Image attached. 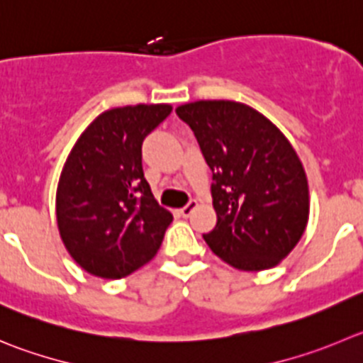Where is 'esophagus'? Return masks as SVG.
Wrapping results in <instances>:
<instances>
[{"mask_svg":"<svg viewBox=\"0 0 363 363\" xmlns=\"http://www.w3.org/2000/svg\"><path fill=\"white\" fill-rule=\"evenodd\" d=\"M196 208H198V201H194V199H192V201H189L187 205L184 206V208L179 210V213H182V216H184V217H189L192 212H194Z\"/></svg>","mask_w":363,"mask_h":363,"instance_id":"1","label":"esophagus"}]
</instances>
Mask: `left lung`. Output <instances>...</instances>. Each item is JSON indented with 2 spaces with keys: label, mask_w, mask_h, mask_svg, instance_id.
Listing matches in <instances>:
<instances>
[{
  "label": "left lung",
  "mask_w": 363,
  "mask_h": 363,
  "mask_svg": "<svg viewBox=\"0 0 363 363\" xmlns=\"http://www.w3.org/2000/svg\"><path fill=\"white\" fill-rule=\"evenodd\" d=\"M212 169L217 224L203 235L231 267L264 271L278 265L305 233L308 179L298 153L258 110L228 99L178 106Z\"/></svg>",
  "instance_id": "left-lung-1"
}]
</instances>
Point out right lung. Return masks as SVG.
<instances>
[{"instance_id":"right-lung-1","label":"right lung","mask_w":363,"mask_h":363,"mask_svg":"<svg viewBox=\"0 0 363 363\" xmlns=\"http://www.w3.org/2000/svg\"><path fill=\"white\" fill-rule=\"evenodd\" d=\"M172 106L128 105L99 113L72 146L57 187V224L72 260L119 279L151 260L172 213L151 194L143 140Z\"/></svg>"}]
</instances>
